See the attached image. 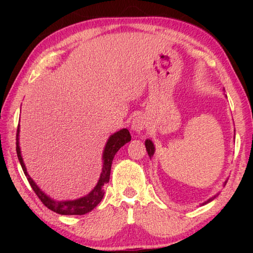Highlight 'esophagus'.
<instances>
[{
	"label": "esophagus",
	"mask_w": 253,
	"mask_h": 253,
	"mask_svg": "<svg viewBox=\"0 0 253 253\" xmlns=\"http://www.w3.org/2000/svg\"><path fill=\"white\" fill-rule=\"evenodd\" d=\"M131 127H132V130L136 131V132H140V131H143L147 127V121L144 116L134 117L132 123H131Z\"/></svg>",
	"instance_id": "obj_1"
}]
</instances>
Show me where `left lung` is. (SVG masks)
I'll return each instance as SVG.
<instances>
[{"label":"left lung","instance_id":"1","mask_svg":"<svg viewBox=\"0 0 253 253\" xmlns=\"http://www.w3.org/2000/svg\"><path fill=\"white\" fill-rule=\"evenodd\" d=\"M145 146H146V151H147V153H148V157H150V158L153 157V154H154V145H153V143H152L151 140H148V139H147L146 141H145ZM215 197H216V196H214L213 198L209 199V200H207V202H205L204 204L210 203L211 200H213L214 198H215Z\"/></svg>","mask_w":253,"mask_h":253}]
</instances>
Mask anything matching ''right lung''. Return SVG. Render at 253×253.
Returning a JSON list of instances; mask_svg holds the SVG:
<instances>
[{
  "label": "right lung",
  "mask_w": 253,
  "mask_h": 253,
  "mask_svg": "<svg viewBox=\"0 0 253 253\" xmlns=\"http://www.w3.org/2000/svg\"><path fill=\"white\" fill-rule=\"evenodd\" d=\"M18 133H19V126L18 129H17V134H16L17 157H18L20 166H22L23 171L26 176L27 181L30 183L31 188L33 189V191L36 192V195L38 197H39V199L42 202L44 206L48 207V209L51 210L55 213L62 214V215H83V214L91 212V211L94 209L100 202H101V199L103 198V195H105L103 185L109 182L110 169H112V162L114 160V157H115L117 151H119L123 145H126L131 140L130 132L127 129H122L120 130L119 132L114 133L113 136H110L108 141H107L105 151H103L102 172L101 175H100L98 184L95 185V188L93 189L87 196L83 197V198H79L76 200H69V202H55V200L50 199L49 197L44 195V193L38 188V185L34 183L33 179L30 177V175L27 174L22 154H20Z\"/></svg>",
  "instance_id": "add662e5"
}]
</instances>
